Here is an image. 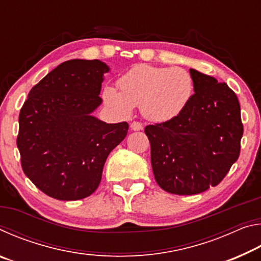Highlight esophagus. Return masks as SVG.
I'll return each instance as SVG.
<instances>
[{
    "instance_id": "1",
    "label": "esophagus",
    "mask_w": 261,
    "mask_h": 261,
    "mask_svg": "<svg viewBox=\"0 0 261 261\" xmlns=\"http://www.w3.org/2000/svg\"><path fill=\"white\" fill-rule=\"evenodd\" d=\"M130 127H131V130H134V131H140V130H143V124H141L140 122H132L131 124H130Z\"/></svg>"
}]
</instances>
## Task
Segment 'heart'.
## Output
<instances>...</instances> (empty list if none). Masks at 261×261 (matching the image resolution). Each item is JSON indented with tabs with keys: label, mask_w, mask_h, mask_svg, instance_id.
Wrapping results in <instances>:
<instances>
[{
	"label": "heart",
	"mask_w": 261,
	"mask_h": 261,
	"mask_svg": "<svg viewBox=\"0 0 261 261\" xmlns=\"http://www.w3.org/2000/svg\"><path fill=\"white\" fill-rule=\"evenodd\" d=\"M117 84L120 91L105 87L106 105L122 115L140 106L144 116L155 122L178 116L193 94L192 77L182 68L139 64L121 76Z\"/></svg>",
	"instance_id": "1"
}]
</instances>
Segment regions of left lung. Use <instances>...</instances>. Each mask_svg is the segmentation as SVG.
Returning a JSON list of instances; mask_svg holds the SVG:
<instances>
[{"instance_id": "8db88e82", "label": "left lung", "mask_w": 261, "mask_h": 261, "mask_svg": "<svg viewBox=\"0 0 261 261\" xmlns=\"http://www.w3.org/2000/svg\"><path fill=\"white\" fill-rule=\"evenodd\" d=\"M194 93L173 120L145 127L153 174L165 191L191 196L222 180L241 152L238 99L226 83L190 69Z\"/></svg>"}]
</instances>
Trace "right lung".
<instances>
[{
    "instance_id": "1",
    "label": "right lung",
    "mask_w": 261,
    "mask_h": 261,
    "mask_svg": "<svg viewBox=\"0 0 261 261\" xmlns=\"http://www.w3.org/2000/svg\"><path fill=\"white\" fill-rule=\"evenodd\" d=\"M108 71L99 60L63 62L32 87L20 109L21 168L47 196H91L109 153L126 137V122L107 124L91 115L102 102L101 83Z\"/></svg>"
}]
</instances>
